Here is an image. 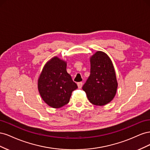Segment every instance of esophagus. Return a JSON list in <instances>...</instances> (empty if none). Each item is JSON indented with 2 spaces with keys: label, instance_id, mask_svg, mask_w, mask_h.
<instances>
[{
  "label": "esophagus",
  "instance_id": "esophagus-1",
  "mask_svg": "<svg viewBox=\"0 0 150 150\" xmlns=\"http://www.w3.org/2000/svg\"><path fill=\"white\" fill-rule=\"evenodd\" d=\"M78 88L79 89H81V88H82V86H83V83L82 82H79V83H78Z\"/></svg>",
  "mask_w": 150,
  "mask_h": 150
}]
</instances>
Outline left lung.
Wrapping results in <instances>:
<instances>
[{"mask_svg": "<svg viewBox=\"0 0 150 150\" xmlns=\"http://www.w3.org/2000/svg\"><path fill=\"white\" fill-rule=\"evenodd\" d=\"M90 76L83 86L91 103L104 106L115 98L117 82L112 62L107 54L97 51L90 57Z\"/></svg>", "mask_w": 150, "mask_h": 150, "instance_id": "obj_1", "label": "left lung"}]
</instances>
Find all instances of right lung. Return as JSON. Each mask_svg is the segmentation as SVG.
Listing matches in <instances>:
<instances>
[{
  "mask_svg": "<svg viewBox=\"0 0 150 150\" xmlns=\"http://www.w3.org/2000/svg\"><path fill=\"white\" fill-rule=\"evenodd\" d=\"M66 66V61L55 56L46 63L39 77L38 87L40 96L53 108L67 104L72 92L78 88L67 73Z\"/></svg>",
  "mask_w": 150,
  "mask_h": 150,
  "instance_id": "add662e5",
  "label": "right lung"
}]
</instances>
